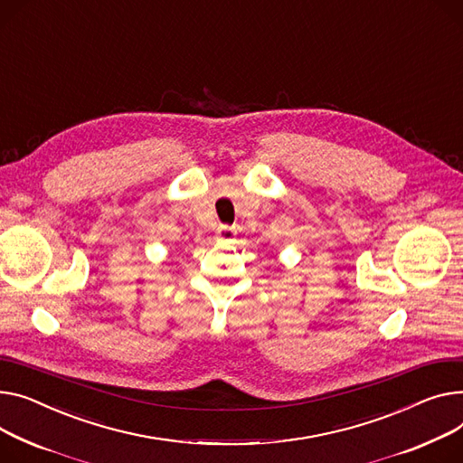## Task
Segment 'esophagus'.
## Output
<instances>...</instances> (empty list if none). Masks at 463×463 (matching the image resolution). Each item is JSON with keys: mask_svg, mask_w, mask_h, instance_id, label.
Segmentation results:
<instances>
[{"mask_svg": "<svg viewBox=\"0 0 463 463\" xmlns=\"http://www.w3.org/2000/svg\"><path fill=\"white\" fill-rule=\"evenodd\" d=\"M234 234H236V231L232 227L223 225V227L215 231V240H218V241H231L234 238Z\"/></svg>", "mask_w": 463, "mask_h": 463, "instance_id": "34e87169", "label": "esophagus"}]
</instances>
